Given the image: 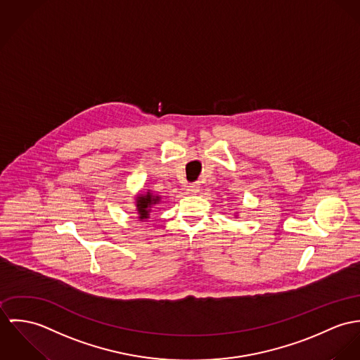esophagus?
I'll return each instance as SVG.
<instances>
[{
  "label": "esophagus",
  "instance_id": "34e87169",
  "mask_svg": "<svg viewBox=\"0 0 360 360\" xmlns=\"http://www.w3.org/2000/svg\"><path fill=\"white\" fill-rule=\"evenodd\" d=\"M188 191L192 193V195H196V193H199L200 192V184L199 182H196V184H191L189 186H188Z\"/></svg>",
  "mask_w": 360,
  "mask_h": 360
}]
</instances>
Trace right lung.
Wrapping results in <instances>:
<instances>
[{
  "label": "right lung",
  "instance_id": "right-lung-1",
  "mask_svg": "<svg viewBox=\"0 0 360 360\" xmlns=\"http://www.w3.org/2000/svg\"><path fill=\"white\" fill-rule=\"evenodd\" d=\"M160 201V196L152 193L150 191L142 192V193L136 195V198H135V207H136V212H138V219H139V221L149 219L152 210H153L155 205H158Z\"/></svg>",
  "mask_w": 360,
  "mask_h": 360
}]
</instances>
